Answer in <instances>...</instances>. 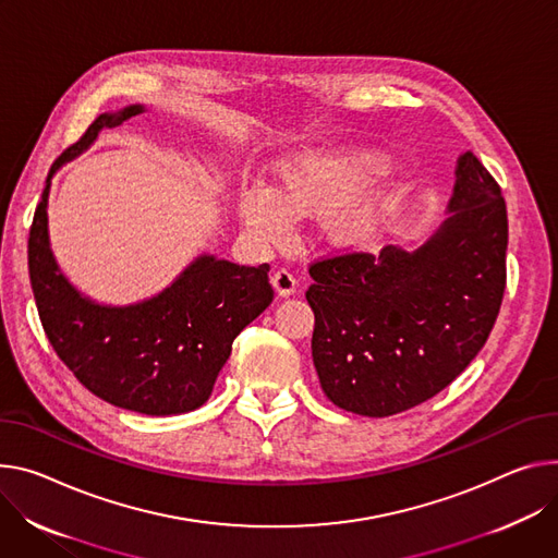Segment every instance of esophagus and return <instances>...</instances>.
I'll use <instances>...</instances> for the list:
<instances>
[{"instance_id": "obj_1", "label": "esophagus", "mask_w": 558, "mask_h": 558, "mask_svg": "<svg viewBox=\"0 0 558 558\" xmlns=\"http://www.w3.org/2000/svg\"><path fill=\"white\" fill-rule=\"evenodd\" d=\"M271 284L280 295H291L298 289V278L289 269H278L271 276Z\"/></svg>"}]
</instances>
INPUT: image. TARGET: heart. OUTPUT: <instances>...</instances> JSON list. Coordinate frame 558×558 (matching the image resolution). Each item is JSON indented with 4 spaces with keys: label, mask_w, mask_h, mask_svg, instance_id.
<instances>
[{
    "label": "heart",
    "mask_w": 558,
    "mask_h": 558,
    "mask_svg": "<svg viewBox=\"0 0 558 558\" xmlns=\"http://www.w3.org/2000/svg\"><path fill=\"white\" fill-rule=\"evenodd\" d=\"M389 162L380 156L361 154L349 158H310L287 171L282 191L256 186L242 197L246 229L267 242H282L295 227V216H325L361 197ZM383 202L365 197L342 209L329 222V235L342 246H367L380 231Z\"/></svg>",
    "instance_id": "obj_1"
}]
</instances>
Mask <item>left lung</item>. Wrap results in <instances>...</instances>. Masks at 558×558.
<instances>
[{"label": "left lung", "instance_id": "obj_1", "mask_svg": "<svg viewBox=\"0 0 558 558\" xmlns=\"http://www.w3.org/2000/svg\"><path fill=\"white\" fill-rule=\"evenodd\" d=\"M449 216L416 251L383 246L310 267L312 356L340 410L383 418L445 389L485 344L505 291L508 209L468 150Z\"/></svg>", "mask_w": 558, "mask_h": 558}]
</instances>
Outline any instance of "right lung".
Segmentation results:
<instances>
[{
	"label": "right lung",
	"mask_w": 558,
	"mask_h": 558,
	"mask_svg": "<svg viewBox=\"0 0 558 558\" xmlns=\"http://www.w3.org/2000/svg\"><path fill=\"white\" fill-rule=\"evenodd\" d=\"M144 113L142 105L102 113L50 167L28 238V274L48 342L73 376L116 408L171 416L197 410L214 391L235 336L274 300L269 265L195 258L165 291L126 307L97 305L60 271L48 240L53 173L102 129Z\"/></svg>",
	"instance_id": "1"
}]
</instances>
